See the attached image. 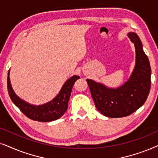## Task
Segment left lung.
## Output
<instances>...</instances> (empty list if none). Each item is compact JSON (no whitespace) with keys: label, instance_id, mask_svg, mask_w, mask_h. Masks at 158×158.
<instances>
[{"label":"left lung","instance_id":"left-lung-1","mask_svg":"<svg viewBox=\"0 0 158 158\" xmlns=\"http://www.w3.org/2000/svg\"><path fill=\"white\" fill-rule=\"evenodd\" d=\"M128 36L135 44L136 52L135 66L128 81L119 87L111 88L86 80L96 109L107 117L130 115L144 104L150 90L151 68L148 56L137 34L129 32Z\"/></svg>","mask_w":158,"mask_h":158}]
</instances>
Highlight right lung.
I'll return each mask as SVG.
<instances>
[{
    "mask_svg": "<svg viewBox=\"0 0 158 158\" xmlns=\"http://www.w3.org/2000/svg\"><path fill=\"white\" fill-rule=\"evenodd\" d=\"M10 70L8 73L7 86L9 96L13 103L22 113L32 120L41 122H48L57 120L64 114L68 107V101L73 85L77 79V75H73L62 86L59 94L55 98L42 105H31L21 99L13 90L10 81Z\"/></svg>",
    "mask_w": 158,
    "mask_h": 158,
    "instance_id": "1",
    "label": "right lung"
}]
</instances>
